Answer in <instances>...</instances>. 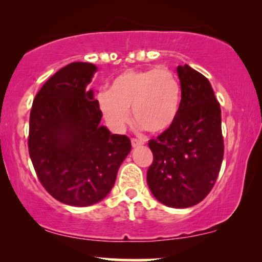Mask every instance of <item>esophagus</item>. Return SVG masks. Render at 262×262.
<instances>
[{"mask_svg":"<svg viewBox=\"0 0 262 262\" xmlns=\"http://www.w3.org/2000/svg\"><path fill=\"white\" fill-rule=\"evenodd\" d=\"M131 144L134 148H137V146H141L144 144V142L141 141V139H137V138H132L131 139Z\"/></svg>","mask_w":262,"mask_h":262,"instance_id":"esophagus-1","label":"esophagus"}]
</instances>
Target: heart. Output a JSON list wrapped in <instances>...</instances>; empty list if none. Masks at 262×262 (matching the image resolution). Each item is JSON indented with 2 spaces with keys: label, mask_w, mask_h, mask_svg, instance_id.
Here are the masks:
<instances>
[{
  "label": "heart",
  "mask_w": 262,
  "mask_h": 262,
  "mask_svg": "<svg viewBox=\"0 0 262 262\" xmlns=\"http://www.w3.org/2000/svg\"><path fill=\"white\" fill-rule=\"evenodd\" d=\"M99 108L111 127L120 130L130 121L159 135L173 126L181 105V84L168 68L126 70L114 78L108 92L98 95Z\"/></svg>",
  "instance_id": "1"
}]
</instances>
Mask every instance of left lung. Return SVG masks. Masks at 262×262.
<instances>
[{"label":"left lung","instance_id":"1","mask_svg":"<svg viewBox=\"0 0 262 262\" xmlns=\"http://www.w3.org/2000/svg\"><path fill=\"white\" fill-rule=\"evenodd\" d=\"M181 84L179 116L169 130L148 145L152 163L146 173L160 203L184 209L212 189L224 155L220 102L207 78L187 64L178 67Z\"/></svg>","mask_w":262,"mask_h":262}]
</instances>
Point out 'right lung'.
<instances>
[{
    "label": "right lung",
    "mask_w": 262,
    "mask_h": 262,
    "mask_svg": "<svg viewBox=\"0 0 262 262\" xmlns=\"http://www.w3.org/2000/svg\"><path fill=\"white\" fill-rule=\"evenodd\" d=\"M92 63L74 62L37 93L30 114L28 151L37 177L58 202L88 206L108 194L131 150L125 135L100 125L98 100L87 85Z\"/></svg>",
    "instance_id": "right-lung-1"
}]
</instances>
